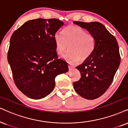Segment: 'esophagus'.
Returning <instances> with one entry per match:
<instances>
[{
	"mask_svg": "<svg viewBox=\"0 0 128 128\" xmlns=\"http://www.w3.org/2000/svg\"><path fill=\"white\" fill-rule=\"evenodd\" d=\"M68 69H69L70 71L72 70L74 68L73 66H71V65H68Z\"/></svg>",
	"mask_w": 128,
	"mask_h": 128,
	"instance_id": "1",
	"label": "esophagus"
}]
</instances>
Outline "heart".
I'll use <instances>...</instances> for the list:
<instances>
[{"instance_id":"heart-1","label":"heart","mask_w":128,"mask_h":128,"mask_svg":"<svg viewBox=\"0 0 128 128\" xmlns=\"http://www.w3.org/2000/svg\"><path fill=\"white\" fill-rule=\"evenodd\" d=\"M54 41L56 52L60 56L64 54L69 46L70 52L64 56V58L70 64L88 59L93 54L96 44L93 35L78 26L66 27L62 34L56 32Z\"/></svg>"}]
</instances>
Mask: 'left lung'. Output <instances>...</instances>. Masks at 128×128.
Returning <instances> with one entry per match:
<instances>
[{
	"mask_svg": "<svg viewBox=\"0 0 128 128\" xmlns=\"http://www.w3.org/2000/svg\"><path fill=\"white\" fill-rule=\"evenodd\" d=\"M74 23L88 30L96 41L92 56L76 67L81 78L74 82V88L83 98L95 99L106 92L114 80L120 62L119 46L115 37L100 22Z\"/></svg>",
	"mask_w": 128,
	"mask_h": 128,
	"instance_id": "1",
	"label": "left lung"
}]
</instances>
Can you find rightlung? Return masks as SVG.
I'll return each instance as SVG.
<instances>
[{
	"mask_svg": "<svg viewBox=\"0 0 128 128\" xmlns=\"http://www.w3.org/2000/svg\"><path fill=\"white\" fill-rule=\"evenodd\" d=\"M64 25L57 19L28 20L14 31L8 61L18 88L28 98L40 99L54 90L55 78L68 71L58 58L54 35Z\"/></svg>",
	"mask_w": 128,
	"mask_h": 128,
	"instance_id": "obj_1",
	"label": "right lung"
}]
</instances>
